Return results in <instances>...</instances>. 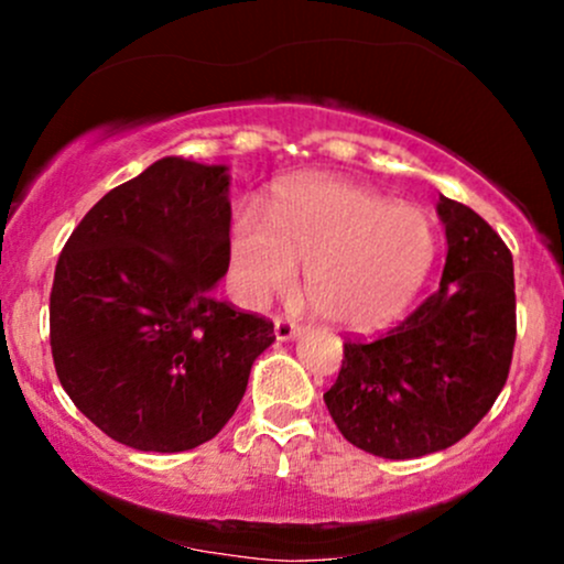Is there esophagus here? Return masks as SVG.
Returning a JSON list of instances; mask_svg holds the SVG:
<instances>
[{"label": "esophagus", "instance_id": "34e87169", "mask_svg": "<svg viewBox=\"0 0 564 564\" xmlns=\"http://www.w3.org/2000/svg\"><path fill=\"white\" fill-rule=\"evenodd\" d=\"M300 332H302L300 323H294L291 318H283V315H278L275 318V339L278 341L294 339V336H300Z\"/></svg>", "mask_w": 564, "mask_h": 564}]
</instances>
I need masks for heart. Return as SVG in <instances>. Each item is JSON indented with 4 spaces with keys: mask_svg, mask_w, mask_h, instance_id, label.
<instances>
[{
    "mask_svg": "<svg viewBox=\"0 0 564 564\" xmlns=\"http://www.w3.org/2000/svg\"><path fill=\"white\" fill-rule=\"evenodd\" d=\"M432 260L435 228L422 209L326 177L286 187L270 223L243 212L230 232L232 283L243 300L291 289L302 264L313 307L349 332L398 318Z\"/></svg>",
    "mask_w": 564,
    "mask_h": 564,
    "instance_id": "1",
    "label": "heart"
}]
</instances>
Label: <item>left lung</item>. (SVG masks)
Returning a JSON list of instances; mask_svg holds the SVG:
<instances>
[{
    "instance_id": "left-lung-1",
    "label": "left lung",
    "mask_w": 564,
    "mask_h": 564,
    "mask_svg": "<svg viewBox=\"0 0 564 564\" xmlns=\"http://www.w3.org/2000/svg\"><path fill=\"white\" fill-rule=\"evenodd\" d=\"M437 215L448 238L440 289L377 339H345L323 394L345 440L398 462L467 437L507 384L514 352L511 251L458 200L440 196Z\"/></svg>"
}]
</instances>
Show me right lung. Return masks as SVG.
Listing matches in <instances>:
<instances>
[{"mask_svg": "<svg viewBox=\"0 0 564 564\" xmlns=\"http://www.w3.org/2000/svg\"><path fill=\"white\" fill-rule=\"evenodd\" d=\"M228 170L161 159L70 232L50 291L57 379L116 443L180 453L228 424L273 323L219 302Z\"/></svg>", "mask_w": 564, "mask_h": 564, "instance_id": "right-lung-1", "label": "right lung"}]
</instances>
